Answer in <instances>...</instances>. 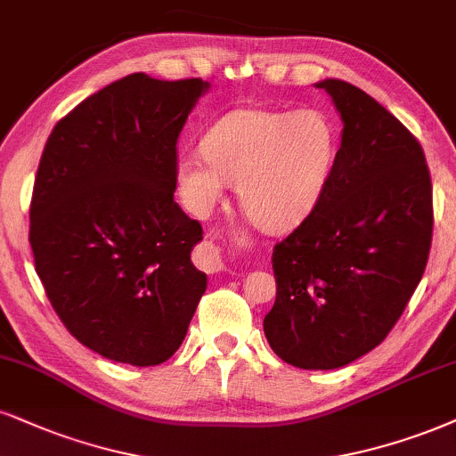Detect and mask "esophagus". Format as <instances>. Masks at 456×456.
I'll list each match as a JSON object with an SVG mask.
<instances>
[{
	"label": "esophagus",
	"mask_w": 456,
	"mask_h": 456,
	"mask_svg": "<svg viewBox=\"0 0 456 456\" xmlns=\"http://www.w3.org/2000/svg\"><path fill=\"white\" fill-rule=\"evenodd\" d=\"M196 260H199V266L202 268V271H207V273H217L224 268L222 256H219V247L213 243L202 245L199 249V256H196Z\"/></svg>",
	"instance_id": "34e87169"
}]
</instances>
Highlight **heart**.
Masks as SVG:
<instances>
[{
    "mask_svg": "<svg viewBox=\"0 0 456 456\" xmlns=\"http://www.w3.org/2000/svg\"><path fill=\"white\" fill-rule=\"evenodd\" d=\"M338 159V133L319 110H240L224 116L202 139V154L175 160L185 205L207 213L226 183L239 185L245 216L271 232L291 230L311 216Z\"/></svg>",
    "mask_w": 456,
    "mask_h": 456,
    "instance_id": "1",
    "label": "heart"
}]
</instances>
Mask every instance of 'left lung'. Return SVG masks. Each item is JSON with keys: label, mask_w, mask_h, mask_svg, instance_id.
Listing matches in <instances>:
<instances>
[{"label": "left lung", "mask_w": 456, "mask_h": 456, "mask_svg": "<svg viewBox=\"0 0 456 456\" xmlns=\"http://www.w3.org/2000/svg\"><path fill=\"white\" fill-rule=\"evenodd\" d=\"M342 142L314 211L274 245L268 345L302 370H336L387 338L423 277L434 232L431 177L414 134L362 88L317 82Z\"/></svg>", "instance_id": "1"}]
</instances>
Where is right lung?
I'll use <instances>...</instances> for the list:
<instances>
[{
	"instance_id": "obj_1",
	"label": "right lung",
	"mask_w": 456,
	"mask_h": 456,
	"mask_svg": "<svg viewBox=\"0 0 456 456\" xmlns=\"http://www.w3.org/2000/svg\"><path fill=\"white\" fill-rule=\"evenodd\" d=\"M207 91L131 73L56 122L39 160L36 273L73 338L111 362H167L207 289L190 260L202 228L173 200L177 137Z\"/></svg>"
}]
</instances>
